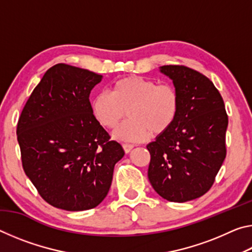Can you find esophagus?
I'll return each mask as SVG.
<instances>
[{"mask_svg":"<svg viewBox=\"0 0 252 252\" xmlns=\"http://www.w3.org/2000/svg\"><path fill=\"white\" fill-rule=\"evenodd\" d=\"M122 147H123V149H125V152L126 153H129L132 149H133V144H130V143H123L122 144Z\"/></svg>","mask_w":252,"mask_h":252,"instance_id":"obj_1","label":"esophagus"}]
</instances>
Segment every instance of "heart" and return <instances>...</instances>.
<instances>
[{
	"instance_id": "heart-1",
	"label": "heart",
	"mask_w": 252,
	"mask_h": 252,
	"mask_svg": "<svg viewBox=\"0 0 252 252\" xmlns=\"http://www.w3.org/2000/svg\"><path fill=\"white\" fill-rule=\"evenodd\" d=\"M91 110L102 126L114 129V138L125 141H142L150 135L168 131L179 111V95L172 85L156 80L129 75L111 85V93L99 92L91 101Z\"/></svg>"
}]
</instances>
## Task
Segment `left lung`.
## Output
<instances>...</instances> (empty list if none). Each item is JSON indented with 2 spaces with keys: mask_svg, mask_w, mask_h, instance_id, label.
<instances>
[{
  "mask_svg": "<svg viewBox=\"0 0 252 252\" xmlns=\"http://www.w3.org/2000/svg\"><path fill=\"white\" fill-rule=\"evenodd\" d=\"M179 95L176 121L147 149L148 178L156 192L187 202L210 190L227 153L228 116L222 96L206 75L185 65L160 66Z\"/></svg>",
  "mask_w": 252,
  "mask_h": 252,
  "instance_id": "obj_1",
  "label": "left lung"
}]
</instances>
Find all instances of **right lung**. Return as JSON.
I'll return each instance as SVG.
<instances>
[{
	"label": "right lung",
	"instance_id": "add662e5",
	"mask_svg": "<svg viewBox=\"0 0 252 252\" xmlns=\"http://www.w3.org/2000/svg\"><path fill=\"white\" fill-rule=\"evenodd\" d=\"M103 76L59 63L45 72L16 127L24 172L46 202L66 211L95 208L125 156L89 100Z\"/></svg>",
	"mask_w": 252,
	"mask_h": 252
}]
</instances>
